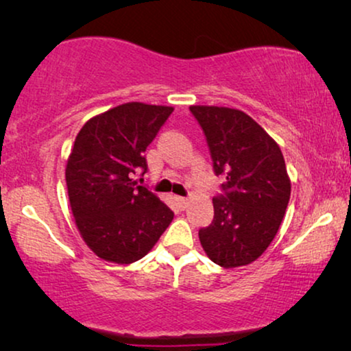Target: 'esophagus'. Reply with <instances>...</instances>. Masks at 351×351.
<instances>
[{
    "mask_svg": "<svg viewBox=\"0 0 351 351\" xmlns=\"http://www.w3.org/2000/svg\"><path fill=\"white\" fill-rule=\"evenodd\" d=\"M176 203H177V206H179V209L184 210L186 206H189V199L182 198V196H176Z\"/></svg>",
    "mask_w": 351,
    "mask_h": 351,
    "instance_id": "obj_1",
    "label": "esophagus"
}]
</instances>
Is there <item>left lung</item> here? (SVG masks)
I'll return each mask as SVG.
<instances>
[{
	"mask_svg": "<svg viewBox=\"0 0 351 351\" xmlns=\"http://www.w3.org/2000/svg\"><path fill=\"white\" fill-rule=\"evenodd\" d=\"M208 141L225 195L213 198L214 220L199 230L208 257L223 268L249 265L276 237L291 196L281 148L241 110L191 105Z\"/></svg>",
	"mask_w": 351,
	"mask_h": 351,
	"instance_id": "left-lung-1",
	"label": "left lung"
}]
</instances>
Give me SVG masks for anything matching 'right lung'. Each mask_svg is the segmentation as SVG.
<instances>
[{"label":"right lung","mask_w":351,"mask_h":351,"mask_svg":"<svg viewBox=\"0 0 351 351\" xmlns=\"http://www.w3.org/2000/svg\"><path fill=\"white\" fill-rule=\"evenodd\" d=\"M172 112L121 104L86 121L75 138L65 167L70 208L81 238L102 261L128 265L145 257L174 219L132 179L147 171L143 152Z\"/></svg>","instance_id":"right-lung-1"}]
</instances>
